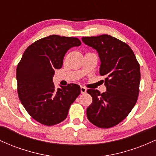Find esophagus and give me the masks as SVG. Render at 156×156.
Masks as SVG:
<instances>
[{
	"label": "esophagus",
	"mask_w": 156,
	"mask_h": 156,
	"mask_svg": "<svg viewBox=\"0 0 156 156\" xmlns=\"http://www.w3.org/2000/svg\"><path fill=\"white\" fill-rule=\"evenodd\" d=\"M80 92H81L82 94H84V93L87 92V89H86L85 87H80Z\"/></svg>",
	"instance_id": "1"
}]
</instances>
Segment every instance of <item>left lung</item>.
<instances>
[{
	"instance_id": "1",
	"label": "left lung",
	"mask_w": 156,
	"mask_h": 156,
	"mask_svg": "<svg viewBox=\"0 0 156 156\" xmlns=\"http://www.w3.org/2000/svg\"><path fill=\"white\" fill-rule=\"evenodd\" d=\"M97 50L105 76L106 92L88 89L92 103L87 108V118L101 128H109L124 120L136 103L140 83V65L133 51L125 42L110 35L82 37Z\"/></svg>"
}]
</instances>
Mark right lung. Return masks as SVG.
<instances>
[{
	"instance_id": "add662e5",
	"label": "right lung",
	"mask_w": 156,
	"mask_h": 156,
	"mask_svg": "<svg viewBox=\"0 0 156 156\" xmlns=\"http://www.w3.org/2000/svg\"><path fill=\"white\" fill-rule=\"evenodd\" d=\"M76 37L51 35L28 46L17 67V93L24 108L38 122L58 124L67 117L72 103L80 94L78 84L55 89V69H60L69 48L79 46Z\"/></svg>"
}]
</instances>
